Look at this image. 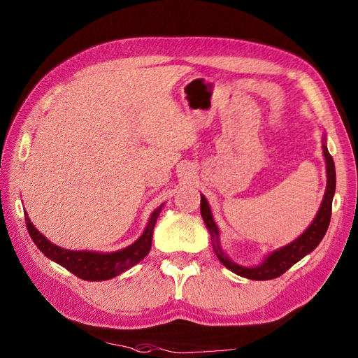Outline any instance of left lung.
<instances>
[{
  "instance_id": "8db88e82",
  "label": "left lung",
  "mask_w": 358,
  "mask_h": 358,
  "mask_svg": "<svg viewBox=\"0 0 358 358\" xmlns=\"http://www.w3.org/2000/svg\"><path fill=\"white\" fill-rule=\"evenodd\" d=\"M322 140H324L322 154H324V158H326V170H327V188H326V194H324V199H322V203L320 206V210L315 216V220L312 221V224L308 227L306 231L301 236H299L296 241H292L291 243L276 249V251H273L272 254H268L262 264H258L255 267L239 266L234 262H231V259L224 254L222 248L220 245V230L213 221L209 203L201 194L200 212H201V218L210 233L213 251H215L216 257H218L220 262L227 268L231 270L233 273L239 275L242 278L254 279V280L275 279L280 275H284L291 266H294L297 262H300L303 257L310 254L313 249L320 245L322 237L326 236V231H327L329 224H330V218H331V201H333L334 189H336V170H334L333 158L326 146V137H324Z\"/></svg>"
}]
</instances>
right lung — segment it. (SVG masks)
<instances>
[{
	"label": "right lung",
	"instance_id": "add662e5",
	"mask_svg": "<svg viewBox=\"0 0 358 358\" xmlns=\"http://www.w3.org/2000/svg\"><path fill=\"white\" fill-rule=\"evenodd\" d=\"M161 204L157 208L152 215H150L149 222L143 234L129 246L119 249L115 252H92V251H70V249H64L57 245L49 242L45 236H43L32 222L29 221V216L25 212V222L27 229L31 236L32 242L37 245L40 251L45 254L52 262L58 263L59 266L66 267L69 272L76 275L85 280H107L112 279L117 275H121L129 267L140 263L142 259L149 254L150 245H152V234L154 227L162 209Z\"/></svg>",
	"mask_w": 358,
	"mask_h": 358
}]
</instances>
